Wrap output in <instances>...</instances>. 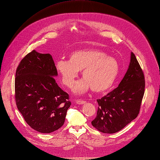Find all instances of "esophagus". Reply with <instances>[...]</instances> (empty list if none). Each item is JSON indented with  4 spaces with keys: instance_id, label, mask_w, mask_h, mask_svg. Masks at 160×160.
<instances>
[{
    "instance_id": "34e87169",
    "label": "esophagus",
    "mask_w": 160,
    "mask_h": 160,
    "mask_svg": "<svg viewBox=\"0 0 160 160\" xmlns=\"http://www.w3.org/2000/svg\"><path fill=\"white\" fill-rule=\"evenodd\" d=\"M76 103L77 104H79V105H83V104H84L86 102V101H83V100H81V99H78L76 101Z\"/></svg>"
}]
</instances>
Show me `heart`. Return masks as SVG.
<instances>
[{
  "mask_svg": "<svg viewBox=\"0 0 160 160\" xmlns=\"http://www.w3.org/2000/svg\"><path fill=\"white\" fill-rule=\"evenodd\" d=\"M55 70L63 85L71 88L74 84L79 71L84 80L74 87L77 93L86 92L89 88L96 93L110 89L119 74L118 61L98 49L81 50L72 52L68 61L60 59L55 63Z\"/></svg>",
  "mask_w": 160,
  "mask_h": 160,
  "instance_id": "obj_1",
  "label": "heart"
}]
</instances>
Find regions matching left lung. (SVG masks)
I'll list each match as a JSON object with an SVG mask.
<instances>
[{
    "label": "left lung",
    "instance_id": "obj_1",
    "mask_svg": "<svg viewBox=\"0 0 160 160\" xmlns=\"http://www.w3.org/2000/svg\"><path fill=\"white\" fill-rule=\"evenodd\" d=\"M145 89L144 72L135 54H131L129 68L119 86L101 99L92 125L104 133L120 131L137 117Z\"/></svg>",
    "mask_w": 160,
    "mask_h": 160
}]
</instances>
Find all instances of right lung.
<instances>
[{
	"instance_id": "1",
	"label": "right lung",
	"mask_w": 160,
	"mask_h": 160,
	"mask_svg": "<svg viewBox=\"0 0 160 160\" xmlns=\"http://www.w3.org/2000/svg\"><path fill=\"white\" fill-rule=\"evenodd\" d=\"M52 55L32 50L20 61L15 78L16 106L26 123L40 133H50L63 126L71 102L55 82Z\"/></svg>"
}]
</instances>
